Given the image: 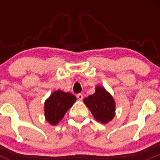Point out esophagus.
<instances>
[{
  "label": "esophagus",
  "instance_id": "obj_1",
  "mask_svg": "<svg viewBox=\"0 0 160 160\" xmlns=\"http://www.w3.org/2000/svg\"><path fill=\"white\" fill-rule=\"evenodd\" d=\"M77 98H78V99L79 101H82V100L83 99V95L82 94H77Z\"/></svg>",
  "mask_w": 160,
  "mask_h": 160
}]
</instances>
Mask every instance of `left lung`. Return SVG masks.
I'll use <instances>...</instances> for the list:
<instances>
[{"mask_svg":"<svg viewBox=\"0 0 160 160\" xmlns=\"http://www.w3.org/2000/svg\"><path fill=\"white\" fill-rule=\"evenodd\" d=\"M95 93L83 99L93 116L102 123H107L114 117L115 102L112 96L102 87H96Z\"/></svg>","mask_w":160,"mask_h":160,"instance_id":"obj_1","label":"left lung"}]
</instances>
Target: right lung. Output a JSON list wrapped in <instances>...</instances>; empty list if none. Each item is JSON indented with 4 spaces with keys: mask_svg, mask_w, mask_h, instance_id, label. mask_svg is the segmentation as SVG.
<instances>
[{
    "mask_svg": "<svg viewBox=\"0 0 160 160\" xmlns=\"http://www.w3.org/2000/svg\"><path fill=\"white\" fill-rule=\"evenodd\" d=\"M76 97L62 90L53 92L45 102V116L47 122L56 125L62 119L66 111L75 102Z\"/></svg>",
    "mask_w": 160,
    "mask_h": 160,
    "instance_id": "1",
    "label": "right lung"
}]
</instances>
